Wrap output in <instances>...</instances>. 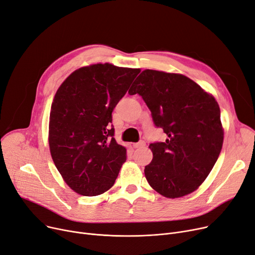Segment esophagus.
Instances as JSON below:
<instances>
[{
	"label": "esophagus",
	"instance_id": "1",
	"mask_svg": "<svg viewBox=\"0 0 255 255\" xmlns=\"http://www.w3.org/2000/svg\"><path fill=\"white\" fill-rule=\"evenodd\" d=\"M132 146H134L135 148L143 147V146H145V141L141 140V141H139V142H137V143H134V144H132Z\"/></svg>",
	"mask_w": 255,
	"mask_h": 255
}]
</instances>
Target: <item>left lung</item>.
Segmentation results:
<instances>
[{
  "label": "left lung",
  "mask_w": 255,
  "mask_h": 255,
  "mask_svg": "<svg viewBox=\"0 0 255 255\" xmlns=\"http://www.w3.org/2000/svg\"><path fill=\"white\" fill-rule=\"evenodd\" d=\"M128 93L142 96L154 126L168 136L149 145L153 157L144 173L150 187L167 198L197 190L223 144L220 108L214 96L186 76L152 69L143 70Z\"/></svg>",
  "instance_id": "obj_1"
}]
</instances>
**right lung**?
<instances>
[{
	"mask_svg": "<svg viewBox=\"0 0 255 255\" xmlns=\"http://www.w3.org/2000/svg\"><path fill=\"white\" fill-rule=\"evenodd\" d=\"M139 68L99 63L75 70L57 90L51 108L48 144L65 183L83 196L114 185L127 160L116 142L112 112Z\"/></svg>",
	"mask_w": 255,
	"mask_h": 255,
	"instance_id": "1",
	"label": "right lung"
}]
</instances>
